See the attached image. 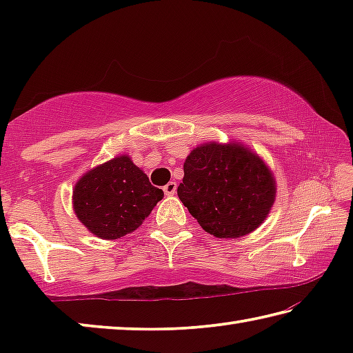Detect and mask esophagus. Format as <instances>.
I'll use <instances>...</instances> for the list:
<instances>
[{
	"label": "esophagus",
	"mask_w": 353,
	"mask_h": 353,
	"mask_svg": "<svg viewBox=\"0 0 353 353\" xmlns=\"http://www.w3.org/2000/svg\"><path fill=\"white\" fill-rule=\"evenodd\" d=\"M176 190H177V183L176 182H168L163 187V191L166 196H174L176 194Z\"/></svg>",
	"instance_id": "34e87169"
}]
</instances>
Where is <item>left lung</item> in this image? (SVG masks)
<instances>
[{
    "label": "left lung",
    "instance_id": "left-lung-1",
    "mask_svg": "<svg viewBox=\"0 0 353 353\" xmlns=\"http://www.w3.org/2000/svg\"><path fill=\"white\" fill-rule=\"evenodd\" d=\"M177 196L208 234L238 238L265 221L276 199V182L259 155L213 141L185 160Z\"/></svg>",
    "mask_w": 353,
    "mask_h": 353
}]
</instances>
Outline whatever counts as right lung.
<instances>
[{"instance_id": "obj_1", "label": "right lung", "mask_w": 353, "mask_h": 353, "mask_svg": "<svg viewBox=\"0 0 353 353\" xmlns=\"http://www.w3.org/2000/svg\"><path fill=\"white\" fill-rule=\"evenodd\" d=\"M163 191L128 155H119L82 176L73 193L74 213L93 235L117 240L140 227Z\"/></svg>"}]
</instances>
